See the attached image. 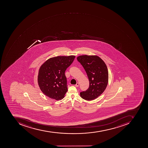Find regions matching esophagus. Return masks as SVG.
<instances>
[{
    "instance_id": "34e87169",
    "label": "esophagus",
    "mask_w": 148,
    "mask_h": 148,
    "mask_svg": "<svg viewBox=\"0 0 148 148\" xmlns=\"http://www.w3.org/2000/svg\"><path fill=\"white\" fill-rule=\"evenodd\" d=\"M79 83H77V84L75 85V86L76 87H78L79 86Z\"/></svg>"
}]
</instances>
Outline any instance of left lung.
Returning <instances> with one entry per match:
<instances>
[{
    "label": "left lung",
    "instance_id": "8db88e82",
    "mask_svg": "<svg viewBox=\"0 0 148 148\" xmlns=\"http://www.w3.org/2000/svg\"><path fill=\"white\" fill-rule=\"evenodd\" d=\"M86 71L89 78V87L80 93L81 97L86 100L98 98L104 92L108 83V72L104 61L96 55H81L77 58Z\"/></svg>",
    "mask_w": 148,
    "mask_h": 148
}]
</instances>
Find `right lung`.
Listing matches in <instances>:
<instances>
[{
    "instance_id": "obj_1",
    "label": "right lung",
    "mask_w": 148,
    "mask_h": 148,
    "mask_svg": "<svg viewBox=\"0 0 148 148\" xmlns=\"http://www.w3.org/2000/svg\"><path fill=\"white\" fill-rule=\"evenodd\" d=\"M75 56H57L48 59L39 71L38 83L46 96L56 100L64 97L67 91L65 71L73 63Z\"/></svg>"
}]
</instances>
